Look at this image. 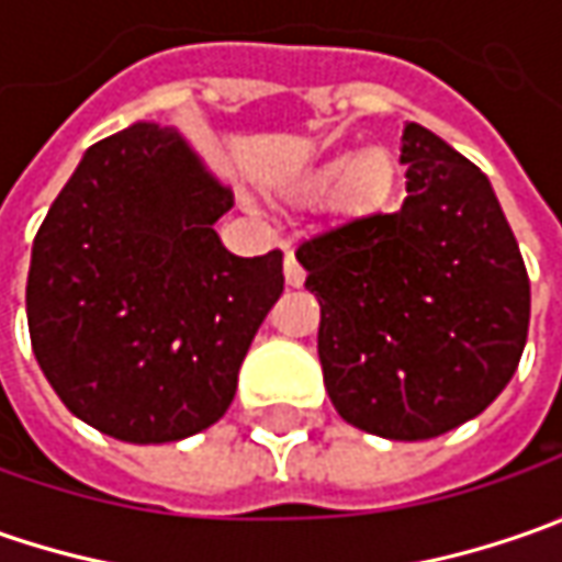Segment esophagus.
<instances>
[{
  "mask_svg": "<svg viewBox=\"0 0 562 562\" xmlns=\"http://www.w3.org/2000/svg\"><path fill=\"white\" fill-rule=\"evenodd\" d=\"M284 281H288V288H303V281H306V271H303V266L296 262V256H293V252L284 256Z\"/></svg>",
  "mask_w": 562,
  "mask_h": 562,
  "instance_id": "obj_1",
  "label": "esophagus"
}]
</instances>
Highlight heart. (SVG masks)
<instances>
[{
    "label": "heart",
    "mask_w": 562,
    "mask_h": 562,
    "mask_svg": "<svg viewBox=\"0 0 562 562\" xmlns=\"http://www.w3.org/2000/svg\"><path fill=\"white\" fill-rule=\"evenodd\" d=\"M400 181L397 156L387 146H366L357 153H335L313 165L300 181V196L331 190V212L340 222H362L394 200Z\"/></svg>",
    "instance_id": "1"
}]
</instances>
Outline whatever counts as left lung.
Returning <instances> with one entry per match:
<instances>
[{"label":"left lung","mask_w":562,"mask_h":562,"mask_svg":"<svg viewBox=\"0 0 562 562\" xmlns=\"http://www.w3.org/2000/svg\"><path fill=\"white\" fill-rule=\"evenodd\" d=\"M406 203L296 249L322 306L318 359L340 419L428 441L475 419L519 366L529 274L485 175L453 146L403 127Z\"/></svg>","instance_id":"left-lung-1"}]
</instances>
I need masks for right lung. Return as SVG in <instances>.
Listing matches in <instances>:
<instances>
[{
  "label": "right lung",
  "mask_w": 562,
  "mask_h": 562,
  "mask_svg": "<svg viewBox=\"0 0 562 562\" xmlns=\"http://www.w3.org/2000/svg\"><path fill=\"white\" fill-rule=\"evenodd\" d=\"M234 205L196 149L156 121L93 143L36 231L27 274L33 357L77 419L127 443H168L222 419L281 252L234 256Z\"/></svg>",
  "instance_id": "right-lung-1"
}]
</instances>
